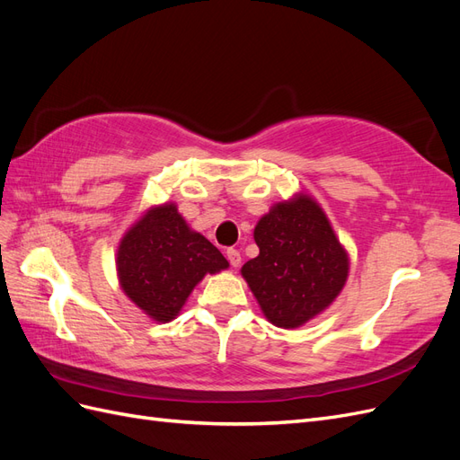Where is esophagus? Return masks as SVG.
<instances>
[{
    "label": "esophagus",
    "instance_id": "esophagus-1",
    "mask_svg": "<svg viewBox=\"0 0 460 460\" xmlns=\"http://www.w3.org/2000/svg\"><path fill=\"white\" fill-rule=\"evenodd\" d=\"M226 257H228V261H230V264L234 269H238L240 264H242V255H240V252L238 249H234V247H230L228 252H226Z\"/></svg>",
    "mask_w": 460,
    "mask_h": 460
}]
</instances>
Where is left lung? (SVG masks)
<instances>
[{
  "instance_id": "obj_1",
  "label": "left lung",
  "mask_w": 460,
  "mask_h": 460,
  "mask_svg": "<svg viewBox=\"0 0 460 460\" xmlns=\"http://www.w3.org/2000/svg\"><path fill=\"white\" fill-rule=\"evenodd\" d=\"M259 255L242 274L272 324L297 328L338 297L349 259L309 196L278 203L255 226Z\"/></svg>"
}]
</instances>
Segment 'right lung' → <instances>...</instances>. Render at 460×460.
<instances>
[{"label":"right lung","instance_id":"right-lung-1","mask_svg":"<svg viewBox=\"0 0 460 460\" xmlns=\"http://www.w3.org/2000/svg\"><path fill=\"white\" fill-rule=\"evenodd\" d=\"M117 267L120 286L157 323H169L205 274L228 269L218 249L191 232L174 203L155 207L124 235Z\"/></svg>","mask_w":460,"mask_h":460}]
</instances>
